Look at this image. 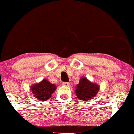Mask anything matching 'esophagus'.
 Listing matches in <instances>:
<instances>
[{"mask_svg":"<svg viewBox=\"0 0 134 134\" xmlns=\"http://www.w3.org/2000/svg\"><path fill=\"white\" fill-rule=\"evenodd\" d=\"M62 84H63V86H70V82H63Z\"/></svg>","mask_w":134,"mask_h":134,"instance_id":"esophagus-1","label":"esophagus"}]
</instances>
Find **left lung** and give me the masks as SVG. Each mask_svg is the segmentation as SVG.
<instances>
[{"label":"left lung","mask_w":134,"mask_h":134,"mask_svg":"<svg viewBox=\"0 0 134 134\" xmlns=\"http://www.w3.org/2000/svg\"><path fill=\"white\" fill-rule=\"evenodd\" d=\"M99 90L98 84L90 81L86 77H82L76 85L75 92L78 99L83 101H89L95 97Z\"/></svg>","instance_id":"8db88e82"}]
</instances>
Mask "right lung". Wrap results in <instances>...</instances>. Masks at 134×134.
I'll return each instance as SVG.
<instances>
[{
    "label": "right lung",
    "mask_w": 134,
    "mask_h": 134,
    "mask_svg": "<svg viewBox=\"0 0 134 134\" xmlns=\"http://www.w3.org/2000/svg\"><path fill=\"white\" fill-rule=\"evenodd\" d=\"M56 86L44 79L38 83L32 85L30 87L33 96L39 101H46L50 98L56 89Z\"/></svg>",
    "instance_id": "obj_1"
}]
</instances>
